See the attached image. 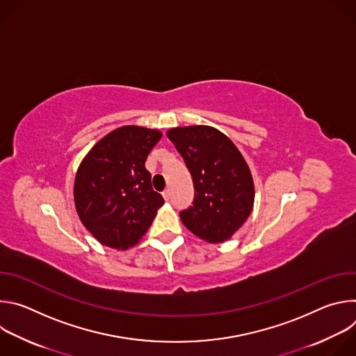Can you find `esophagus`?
<instances>
[{
  "label": "esophagus",
  "instance_id": "1",
  "mask_svg": "<svg viewBox=\"0 0 356 356\" xmlns=\"http://www.w3.org/2000/svg\"><path fill=\"white\" fill-rule=\"evenodd\" d=\"M163 198H165L166 201L170 200V190H165V191H163Z\"/></svg>",
  "mask_w": 356,
  "mask_h": 356
}]
</instances>
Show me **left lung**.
I'll return each instance as SVG.
<instances>
[{"label":"left lung","instance_id":"8db88e82","mask_svg":"<svg viewBox=\"0 0 356 356\" xmlns=\"http://www.w3.org/2000/svg\"><path fill=\"white\" fill-rule=\"evenodd\" d=\"M181 155L194 184V200L180 211L181 222L211 243L229 239L249 217L255 188L250 170L232 140L207 125L166 132Z\"/></svg>","mask_w":356,"mask_h":356}]
</instances>
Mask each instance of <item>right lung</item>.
Wrapping results in <instances>:
<instances>
[{
  "instance_id": "right-lung-1",
  "label": "right lung",
  "mask_w": 356,
  "mask_h": 356,
  "mask_svg": "<svg viewBox=\"0 0 356 356\" xmlns=\"http://www.w3.org/2000/svg\"><path fill=\"white\" fill-rule=\"evenodd\" d=\"M161 138L156 129L121 127L99 139L80 163L74 204L83 225L99 243L115 249L138 243L165 204L145 169Z\"/></svg>"
}]
</instances>
